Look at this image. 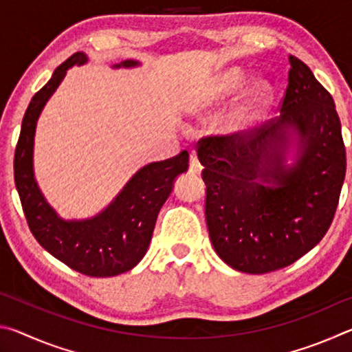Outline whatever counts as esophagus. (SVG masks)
I'll return each mask as SVG.
<instances>
[{"mask_svg": "<svg viewBox=\"0 0 352 352\" xmlns=\"http://www.w3.org/2000/svg\"><path fill=\"white\" fill-rule=\"evenodd\" d=\"M201 164H200V162H199V158H197V155H195L194 152L189 155V172L190 174H195V175H199L200 172H201Z\"/></svg>", "mask_w": 352, "mask_h": 352, "instance_id": "1", "label": "esophagus"}]
</instances>
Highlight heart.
Segmentation results:
<instances>
[{
	"mask_svg": "<svg viewBox=\"0 0 352 352\" xmlns=\"http://www.w3.org/2000/svg\"><path fill=\"white\" fill-rule=\"evenodd\" d=\"M243 83V74L241 69H231L222 76V79L211 91L210 100H220L233 94ZM273 100V88L267 80H256L250 85L241 99L239 105L231 113L228 127L231 132L247 133L256 122L264 116Z\"/></svg>",
	"mask_w": 352,
	"mask_h": 352,
	"instance_id": "heart-1",
	"label": "heart"
}]
</instances>
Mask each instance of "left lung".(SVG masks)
<instances>
[{"label":"left lung","mask_w":352,"mask_h":352,"mask_svg":"<svg viewBox=\"0 0 352 352\" xmlns=\"http://www.w3.org/2000/svg\"><path fill=\"white\" fill-rule=\"evenodd\" d=\"M281 116L254 135L206 136L197 155L206 184L205 216L220 259L234 270L284 269L323 239L346 172L342 124L329 91L289 56ZM296 163H285L289 135Z\"/></svg>","instance_id":"obj_1"}]
</instances>
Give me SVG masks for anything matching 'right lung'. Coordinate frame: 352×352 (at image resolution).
<instances>
[{"instance_id":"1","label":"right lung","mask_w":352,"mask_h":352,"mask_svg":"<svg viewBox=\"0 0 352 352\" xmlns=\"http://www.w3.org/2000/svg\"><path fill=\"white\" fill-rule=\"evenodd\" d=\"M87 60L83 52H76L57 67L50 82L34 94L21 122L14 177L28 225L40 245L82 275L107 278L132 270L144 258L158 212L172 192L175 177L188 170L189 153L183 151L164 162L141 168L98 216L85 220L58 217L34 178V135L41 110L60 85L67 69ZM140 63L124 60L113 67L130 68Z\"/></svg>"}]
</instances>
